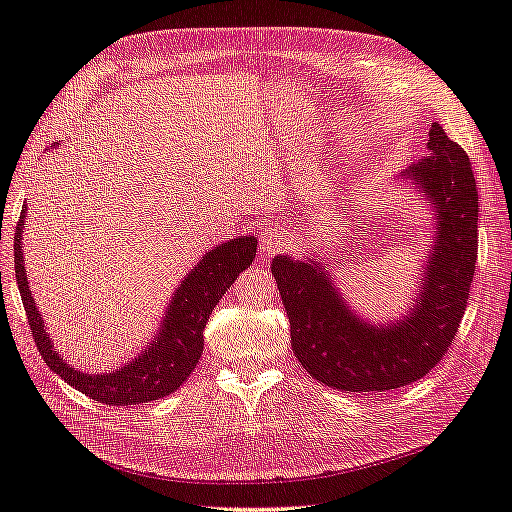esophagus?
<instances>
[{"label":"esophagus","mask_w":512,"mask_h":512,"mask_svg":"<svg viewBox=\"0 0 512 512\" xmlns=\"http://www.w3.org/2000/svg\"><path fill=\"white\" fill-rule=\"evenodd\" d=\"M290 241H292V235L284 226H269L265 232H262V237H260L262 252H265V254L284 252L286 247L290 245Z\"/></svg>","instance_id":"1"}]
</instances>
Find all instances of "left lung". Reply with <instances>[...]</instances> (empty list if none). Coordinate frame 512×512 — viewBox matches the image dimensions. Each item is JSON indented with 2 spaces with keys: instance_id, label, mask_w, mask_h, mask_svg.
Returning a JSON list of instances; mask_svg holds the SVG:
<instances>
[{
  "instance_id": "obj_1",
  "label": "left lung",
  "mask_w": 512,
  "mask_h": 512,
  "mask_svg": "<svg viewBox=\"0 0 512 512\" xmlns=\"http://www.w3.org/2000/svg\"><path fill=\"white\" fill-rule=\"evenodd\" d=\"M397 181L433 211L429 252L406 314L369 322L344 299L331 265L324 267L318 256L273 258L292 352L309 376L331 389L382 393L423 378L451 346L468 303L478 192L466 151L433 123L427 156L401 170Z\"/></svg>"
}]
</instances>
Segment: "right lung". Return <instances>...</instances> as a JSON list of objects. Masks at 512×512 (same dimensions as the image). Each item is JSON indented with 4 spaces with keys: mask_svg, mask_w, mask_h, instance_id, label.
Wrapping results in <instances>:
<instances>
[{
    "mask_svg": "<svg viewBox=\"0 0 512 512\" xmlns=\"http://www.w3.org/2000/svg\"><path fill=\"white\" fill-rule=\"evenodd\" d=\"M25 218L27 207H23L17 232H14V273H17L19 292L36 346L44 363L61 376V380L106 406L147 404V401L175 393L188 380L203 354V331L209 314L226 290L235 284L239 273L252 265L258 245L256 237L245 235L205 252V256L185 273L166 305L158 331L138 356L108 374H89V371L85 374L59 354L53 339L46 333L42 314L32 297L23 260Z\"/></svg>",
    "mask_w": 512,
    "mask_h": 512,
    "instance_id": "right-lung-1",
    "label": "right lung"
}]
</instances>
